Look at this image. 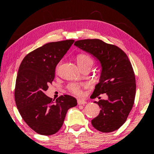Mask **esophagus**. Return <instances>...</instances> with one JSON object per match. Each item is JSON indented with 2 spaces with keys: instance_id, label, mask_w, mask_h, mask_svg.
<instances>
[{
  "instance_id": "1",
  "label": "esophagus",
  "mask_w": 154,
  "mask_h": 154,
  "mask_svg": "<svg viewBox=\"0 0 154 154\" xmlns=\"http://www.w3.org/2000/svg\"><path fill=\"white\" fill-rule=\"evenodd\" d=\"M87 102H86V100H85L84 99H78L77 100V103H78V105H85Z\"/></svg>"
}]
</instances>
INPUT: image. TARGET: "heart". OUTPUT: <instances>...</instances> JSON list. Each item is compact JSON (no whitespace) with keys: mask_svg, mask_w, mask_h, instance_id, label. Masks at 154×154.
Wrapping results in <instances>:
<instances>
[{"mask_svg":"<svg viewBox=\"0 0 154 154\" xmlns=\"http://www.w3.org/2000/svg\"><path fill=\"white\" fill-rule=\"evenodd\" d=\"M77 62L78 63L79 66H84L85 64H93V60L89 55L85 54H80L77 56ZM82 84L80 83L72 82L70 83L68 85V90L71 93L75 95L82 94Z\"/></svg>","mask_w":154,"mask_h":154,"instance_id":"obj_1","label":"heart"}]
</instances>
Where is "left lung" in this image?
<instances>
[{
  "instance_id": "1",
  "label": "left lung",
  "mask_w": 154,
  "mask_h": 154,
  "mask_svg": "<svg viewBox=\"0 0 154 154\" xmlns=\"http://www.w3.org/2000/svg\"><path fill=\"white\" fill-rule=\"evenodd\" d=\"M75 45L93 55L101 66L99 82L93 95L95 98L106 93L108 99L94 102L100 111L92 125L102 132L118 130L127 120L135 101V77L128 56L119 47L98 39L77 40Z\"/></svg>"
}]
</instances>
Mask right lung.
Segmentation results:
<instances>
[{"label": "right lung", "mask_w": 154, "mask_h": 154, "mask_svg": "<svg viewBox=\"0 0 154 154\" xmlns=\"http://www.w3.org/2000/svg\"><path fill=\"white\" fill-rule=\"evenodd\" d=\"M75 40L45 44L28 54L19 66L15 101L19 114L37 133L51 135L62 127L69 109L77 106L75 98L61 95L54 101L45 94L55 77L56 65Z\"/></svg>", "instance_id": "add662e5"}]
</instances>
